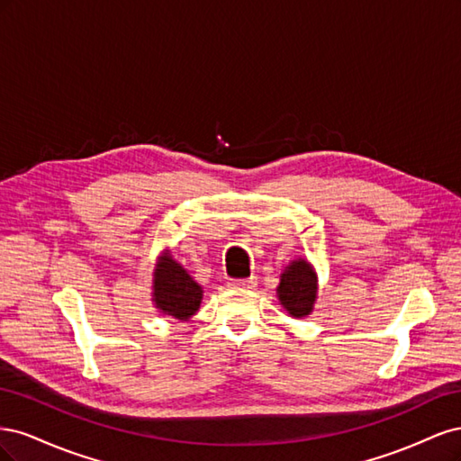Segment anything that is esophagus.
<instances>
[{
    "mask_svg": "<svg viewBox=\"0 0 461 461\" xmlns=\"http://www.w3.org/2000/svg\"><path fill=\"white\" fill-rule=\"evenodd\" d=\"M258 278L256 276H248V278H229V286L236 290H249L256 288Z\"/></svg>",
    "mask_w": 461,
    "mask_h": 461,
    "instance_id": "34e87169",
    "label": "esophagus"
}]
</instances>
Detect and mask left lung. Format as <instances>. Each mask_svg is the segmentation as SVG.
<instances>
[{
	"mask_svg": "<svg viewBox=\"0 0 461 461\" xmlns=\"http://www.w3.org/2000/svg\"><path fill=\"white\" fill-rule=\"evenodd\" d=\"M317 290L319 281L315 267L305 258H298L283 269L281 283L276 286V298L290 317L302 319L313 312Z\"/></svg>",
	"mask_w": 461,
	"mask_h": 461,
	"instance_id": "8db88e82",
	"label": "left lung"
}]
</instances>
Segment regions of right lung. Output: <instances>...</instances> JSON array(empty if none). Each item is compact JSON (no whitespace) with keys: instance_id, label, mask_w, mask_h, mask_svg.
Returning a JSON list of instances; mask_svg holds the SVG:
<instances>
[{"instance_id":"add662e5","label":"right lung","mask_w":461,"mask_h":461,"mask_svg":"<svg viewBox=\"0 0 461 461\" xmlns=\"http://www.w3.org/2000/svg\"><path fill=\"white\" fill-rule=\"evenodd\" d=\"M203 288L180 265L171 249H163L153 269L151 302L159 313L171 315L178 321H188L200 310Z\"/></svg>"}]
</instances>
